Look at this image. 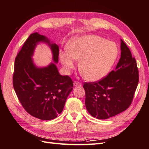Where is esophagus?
I'll list each match as a JSON object with an SVG mask.
<instances>
[{
    "instance_id": "34e87169",
    "label": "esophagus",
    "mask_w": 149,
    "mask_h": 149,
    "mask_svg": "<svg viewBox=\"0 0 149 149\" xmlns=\"http://www.w3.org/2000/svg\"><path fill=\"white\" fill-rule=\"evenodd\" d=\"M74 86H82V84L79 82L75 81L74 82Z\"/></svg>"
}]
</instances>
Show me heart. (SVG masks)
Returning a JSON list of instances; mask_svg holds the SVG:
<instances>
[{
    "label": "heart",
    "instance_id": "obj_1",
    "mask_svg": "<svg viewBox=\"0 0 149 149\" xmlns=\"http://www.w3.org/2000/svg\"><path fill=\"white\" fill-rule=\"evenodd\" d=\"M67 52H61V62L69 71L79 60V70L90 81H97L107 75L118 55L117 45L94 35L72 38L68 42Z\"/></svg>",
    "mask_w": 149,
    "mask_h": 149
}]
</instances>
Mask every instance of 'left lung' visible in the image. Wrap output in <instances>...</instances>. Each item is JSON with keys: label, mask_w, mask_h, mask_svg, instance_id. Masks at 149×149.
<instances>
[{"label": "left lung", "mask_w": 149, "mask_h": 149, "mask_svg": "<svg viewBox=\"0 0 149 149\" xmlns=\"http://www.w3.org/2000/svg\"><path fill=\"white\" fill-rule=\"evenodd\" d=\"M121 57L115 70L97 82H85V104L91 116L105 120L125 111L131 104L139 83L135 58L121 40Z\"/></svg>", "instance_id": "8db88e82"}]
</instances>
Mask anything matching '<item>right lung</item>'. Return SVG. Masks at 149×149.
Here are the masks:
<instances>
[{
  "mask_svg": "<svg viewBox=\"0 0 149 149\" xmlns=\"http://www.w3.org/2000/svg\"><path fill=\"white\" fill-rule=\"evenodd\" d=\"M40 42L50 47L53 61L58 63V46L38 33L31 34L15 59L13 86L26 111L38 119L51 120L62 112L73 81L68 75H61L54 63L44 67L34 63L32 56Z\"/></svg>",
  "mask_w": 149,
  "mask_h": 149,
  "instance_id": "1",
  "label": "right lung"
}]
</instances>
